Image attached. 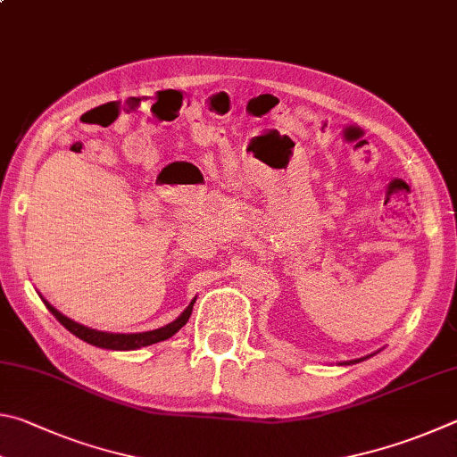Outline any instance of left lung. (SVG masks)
<instances>
[{"label": "left lung", "instance_id": "8db88e82", "mask_svg": "<svg viewBox=\"0 0 457 457\" xmlns=\"http://www.w3.org/2000/svg\"><path fill=\"white\" fill-rule=\"evenodd\" d=\"M365 359V357H363ZM363 359H355V361H347L345 365H349V363H357V361H363Z\"/></svg>", "mask_w": 457, "mask_h": 457}]
</instances>
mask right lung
<instances>
[{
	"mask_svg": "<svg viewBox=\"0 0 457 457\" xmlns=\"http://www.w3.org/2000/svg\"><path fill=\"white\" fill-rule=\"evenodd\" d=\"M46 303V307L52 311V315L58 319V321L66 327V329L76 335L78 339H82L86 343H90V345L96 347H102V349H114V351H132V349H140V347H148V345H154V343L160 341H166L170 339L174 333H179L184 325H187L188 317L192 313V305H195L196 299L190 301V305L182 311L179 319H174L172 323H168L164 327H160V329L154 331H144V333H108V331H96L90 329V327H84L76 321H71L66 315H62L58 309L52 307L50 303Z\"/></svg>",
	"mask_w": 457,
	"mask_h": 457,
	"instance_id": "1",
	"label": "right lung"
}]
</instances>
